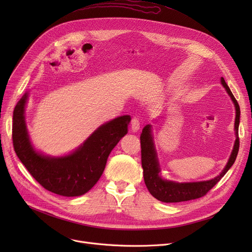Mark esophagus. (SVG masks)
<instances>
[{
  "mask_svg": "<svg viewBox=\"0 0 252 252\" xmlns=\"http://www.w3.org/2000/svg\"><path fill=\"white\" fill-rule=\"evenodd\" d=\"M130 128L131 131H137L140 128V122L137 117H133L130 121Z\"/></svg>",
  "mask_w": 252,
  "mask_h": 252,
  "instance_id": "esophagus-1",
  "label": "esophagus"
}]
</instances>
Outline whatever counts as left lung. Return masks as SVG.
<instances>
[{
    "label": "left lung",
    "mask_w": 252,
    "mask_h": 252,
    "mask_svg": "<svg viewBox=\"0 0 252 252\" xmlns=\"http://www.w3.org/2000/svg\"><path fill=\"white\" fill-rule=\"evenodd\" d=\"M221 84L227 90L228 94L231 96L236 108V119H235V130H236V141L234 145V149L231 154L230 159L220 173V176L216 177L213 180L205 181V182H198V183H175L164 181L159 176V164H158L156 153L154 150V145L151 137V129L150 126H146L143 130L140 137L141 140V159H142V167H143V176L144 181L146 184V187L156 199L162 202H182L197 199V198L203 197L207 194V192L213 189L219 181L226 175L230 167L234 164L238 151H239V136H238V128H239L240 123V107L237 100L228 85L224 82V79L221 77Z\"/></svg>",
    "instance_id": "8db88e82"
}]
</instances>
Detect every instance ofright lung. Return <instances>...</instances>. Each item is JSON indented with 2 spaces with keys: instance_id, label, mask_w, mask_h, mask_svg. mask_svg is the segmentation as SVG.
Listing matches in <instances>:
<instances>
[{
  "instance_id": "right-lung-1",
  "label": "right lung",
  "mask_w": 252,
  "mask_h": 252,
  "mask_svg": "<svg viewBox=\"0 0 252 252\" xmlns=\"http://www.w3.org/2000/svg\"><path fill=\"white\" fill-rule=\"evenodd\" d=\"M26 100L28 93L13 112L12 140L20 161L34 180L52 193L66 197L87 193L102 176L111 150L127 133L130 117L124 115L101 126L72 154L50 158L36 153L32 147L24 121Z\"/></svg>"
}]
</instances>
